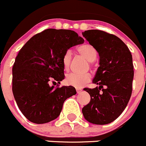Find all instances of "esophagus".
<instances>
[{
  "mask_svg": "<svg viewBox=\"0 0 146 146\" xmlns=\"http://www.w3.org/2000/svg\"><path fill=\"white\" fill-rule=\"evenodd\" d=\"M82 91V90H81V89H76V92H77L78 94H80L81 92Z\"/></svg>",
  "mask_w": 146,
  "mask_h": 146,
  "instance_id": "1",
  "label": "esophagus"
}]
</instances>
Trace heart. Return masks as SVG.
I'll return each instance as SVG.
<instances>
[{
    "label": "heart",
    "instance_id": "obj_1",
    "mask_svg": "<svg viewBox=\"0 0 146 146\" xmlns=\"http://www.w3.org/2000/svg\"><path fill=\"white\" fill-rule=\"evenodd\" d=\"M78 52L81 56L85 57L90 64L96 59L98 52L94 46L90 44H84L78 48ZM72 60V51L68 50L65 52L62 57L63 66L65 70H68L70 68ZM92 76L90 73H72L68 74L66 78V82L69 85L73 86L77 88L83 87L87 82L91 80Z\"/></svg>",
    "mask_w": 146,
    "mask_h": 146
}]
</instances>
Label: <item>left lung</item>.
<instances>
[{
  "mask_svg": "<svg viewBox=\"0 0 146 146\" xmlns=\"http://www.w3.org/2000/svg\"><path fill=\"white\" fill-rule=\"evenodd\" d=\"M96 49L100 61L92 82L99 87L85 88L91 100L82 112L88 122L96 125L110 123L122 114L132 92V56L125 42L115 35L100 30L82 33Z\"/></svg>",
  "mask_w": 146,
  "mask_h": 146,
  "instance_id": "1",
  "label": "left lung"
}]
</instances>
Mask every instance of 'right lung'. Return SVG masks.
Returning <instances> with one entry per match:
<instances>
[{
	"label": "right lung",
	"instance_id": "right-lung-1",
	"mask_svg": "<svg viewBox=\"0 0 146 146\" xmlns=\"http://www.w3.org/2000/svg\"><path fill=\"white\" fill-rule=\"evenodd\" d=\"M83 42L73 31L49 29L33 36L19 50L12 67V92L29 121L44 124L54 120L65 100L76 94L73 86L50 87L49 82L60 84L65 78L63 55Z\"/></svg>",
	"mask_w": 146,
	"mask_h": 146
}]
</instances>
